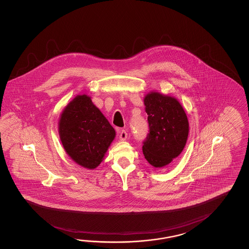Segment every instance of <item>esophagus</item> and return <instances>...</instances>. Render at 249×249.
<instances>
[{
    "mask_svg": "<svg viewBox=\"0 0 249 249\" xmlns=\"http://www.w3.org/2000/svg\"><path fill=\"white\" fill-rule=\"evenodd\" d=\"M127 138V133H126V130L120 131V140L121 141H125L126 139Z\"/></svg>",
    "mask_w": 249,
    "mask_h": 249,
    "instance_id": "1",
    "label": "esophagus"
}]
</instances>
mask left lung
Segmentation results:
<instances>
[{
	"mask_svg": "<svg viewBox=\"0 0 249 249\" xmlns=\"http://www.w3.org/2000/svg\"><path fill=\"white\" fill-rule=\"evenodd\" d=\"M149 133L142 152L148 163L156 168L171 163L185 147L189 124L183 107L175 97L151 92L144 98Z\"/></svg>",
	"mask_w": 249,
	"mask_h": 249,
	"instance_id": "8db88e82",
	"label": "left lung"
}]
</instances>
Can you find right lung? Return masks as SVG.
Masks as SVG:
<instances>
[{
	"label": "right lung",
	"mask_w": 249,
	"mask_h": 249,
	"mask_svg": "<svg viewBox=\"0 0 249 249\" xmlns=\"http://www.w3.org/2000/svg\"><path fill=\"white\" fill-rule=\"evenodd\" d=\"M59 135L70 158L82 167H98L115 137V131L89 96L77 95L62 111Z\"/></svg>",
	"instance_id": "right-lung-1"
}]
</instances>
